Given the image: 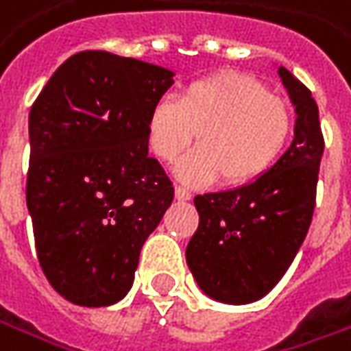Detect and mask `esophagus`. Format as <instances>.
Instances as JSON below:
<instances>
[{
    "label": "esophagus",
    "instance_id": "1",
    "mask_svg": "<svg viewBox=\"0 0 351 351\" xmlns=\"http://www.w3.org/2000/svg\"><path fill=\"white\" fill-rule=\"evenodd\" d=\"M175 194H176V198H178V199H190V198H192V192H190L186 186H180V184L175 188Z\"/></svg>",
    "mask_w": 351,
    "mask_h": 351
}]
</instances>
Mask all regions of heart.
Masks as SVG:
<instances>
[{
  "label": "heart",
  "instance_id": "b5f03b06",
  "mask_svg": "<svg viewBox=\"0 0 351 351\" xmlns=\"http://www.w3.org/2000/svg\"><path fill=\"white\" fill-rule=\"evenodd\" d=\"M291 134L287 103L239 73L196 79L178 101L157 99L147 116L149 149L165 163L180 157L198 136V149L176 167L178 176L192 184L219 176L227 186L258 180L282 157Z\"/></svg>",
  "mask_w": 351,
  "mask_h": 351
}]
</instances>
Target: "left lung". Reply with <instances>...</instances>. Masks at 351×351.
<instances>
[{
    "instance_id": "8db88e82",
    "label": "left lung",
    "mask_w": 351,
    "mask_h": 351,
    "mask_svg": "<svg viewBox=\"0 0 351 351\" xmlns=\"http://www.w3.org/2000/svg\"><path fill=\"white\" fill-rule=\"evenodd\" d=\"M299 118L295 138L258 180L194 198L198 229L186 262L206 295L223 303H252L282 280L307 237L317 204L324 152L319 108L307 87L280 67Z\"/></svg>"
}]
</instances>
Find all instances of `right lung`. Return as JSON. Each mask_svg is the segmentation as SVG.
Masks as SVG:
<instances>
[{
  "instance_id": "obj_1",
  "label": "right lung",
  "mask_w": 351,
  "mask_h": 351,
  "mask_svg": "<svg viewBox=\"0 0 351 351\" xmlns=\"http://www.w3.org/2000/svg\"><path fill=\"white\" fill-rule=\"evenodd\" d=\"M173 71L104 50L56 69L32 103L27 206L44 276L67 301L106 307L132 287L139 250L175 188L147 155V116Z\"/></svg>"
}]
</instances>
